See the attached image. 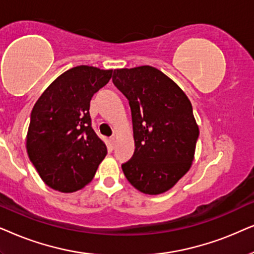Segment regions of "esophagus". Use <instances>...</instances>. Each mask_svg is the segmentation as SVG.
<instances>
[{
	"instance_id": "esophagus-1",
	"label": "esophagus",
	"mask_w": 254,
	"mask_h": 254,
	"mask_svg": "<svg viewBox=\"0 0 254 254\" xmlns=\"http://www.w3.org/2000/svg\"><path fill=\"white\" fill-rule=\"evenodd\" d=\"M110 141H111V145H113V147L115 146V144H116V137L113 136L110 138Z\"/></svg>"
}]
</instances>
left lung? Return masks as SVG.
<instances>
[{"label":"left lung","mask_w":254,"mask_h":254,"mask_svg":"<svg viewBox=\"0 0 254 254\" xmlns=\"http://www.w3.org/2000/svg\"><path fill=\"white\" fill-rule=\"evenodd\" d=\"M113 82L129 100L134 153L122 165L138 190L159 195L190 170L198 125L184 90L152 66L115 69Z\"/></svg>","instance_id":"left-lung-1"}]
</instances>
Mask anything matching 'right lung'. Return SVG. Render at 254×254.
<instances>
[{
  "label": "right lung",
  "instance_id": "right-lung-1",
  "mask_svg": "<svg viewBox=\"0 0 254 254\" xmlns=\"http://www.w3.org/2000/svg\"><path fill=\"white\" fill-rule=\"evenodd\" d=\"M113 69L81 65L59 75L37 100L26 134V151L39 177L54 190L73 192L93 180L107 146L92 127L94 94Z\"/></svg>",
  "mask_w": 254,
  "mask_h": 254
}]
</instances>
